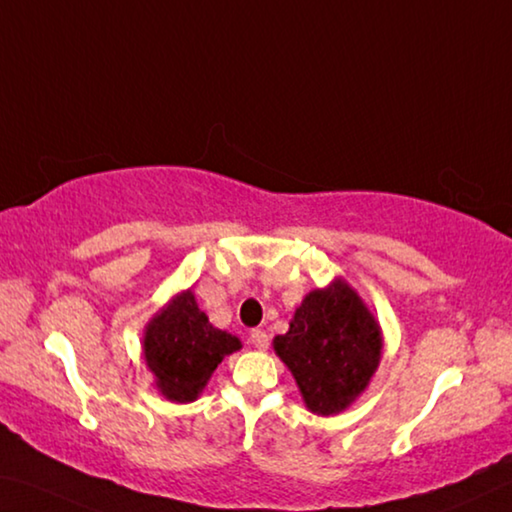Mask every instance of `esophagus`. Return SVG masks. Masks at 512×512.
<instances>
[{
  "label": "esophagus",
  "mask_w": 512,
  "mask_h": 512,
  "mask_svg": "<svg viewBox=\"0 0 512 512\" xmlns=\"http://www.w3.org/2000/svg\"><path fill=\"white\" fill-rule=\"evenodd\" d=\"M249 339H251V344H254L258 351H265L267 346H270V335L265 333V330H251L249 333Z\"/></svg>",
  "instance_id": "1"
}]
</instances>
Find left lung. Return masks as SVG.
Returning a JSON list of instances; mask_svg holds the SVG:
<instances>
[{"mask_svg":"<svg viewBox=\"0 0 512 512\" xmlns=\"http://www.w3.org/2000/svg\"><path fill=\"white\" fill-rule=\"evenodd\" d=\"M272 346L312 414L333 416L369 387L382 357V330L360 294L335 279L306 294L290 330Z\"/></svg>","mask_w":512,"mask_h":512,"instance_id":"obj_1","label":"left lung"}]
</instances>
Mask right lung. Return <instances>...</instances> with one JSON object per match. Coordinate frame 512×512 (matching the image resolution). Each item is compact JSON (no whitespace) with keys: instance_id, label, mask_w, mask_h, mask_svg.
Masks as SVG:
<instances>
[{"instance_id":"add662e5","label":"right lung","mask_w":512,"mask_h":512,"mask_svg":"<svg viewBox=\"0 0 512 512\" xmlns=\"http://www.w3.org/2000/svg\"><path fill=\"white\" fill-rule=\"evenodd\" d=\"M240 348L236 335L209 324L191 290L170 299L143 333V357L170 402H193L224 357Z\"/></svg>"}]
</instances>
